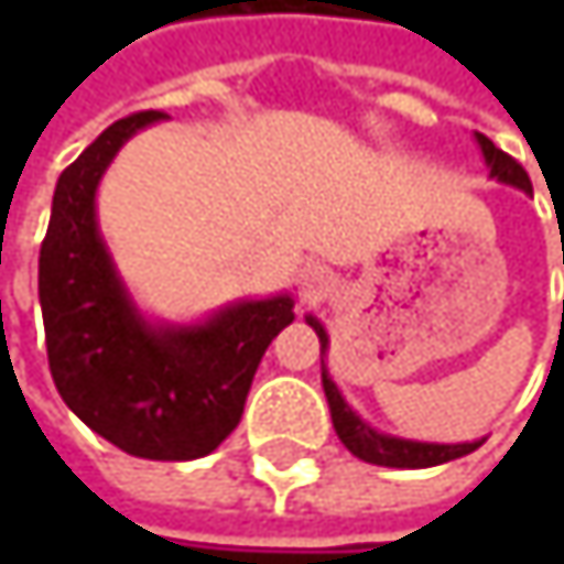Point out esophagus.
I'll return each instance as SVG.
<instances>
[{
	"label": "esophagus",
	"instance_id": "esophagus-1",
	"mask_svg": "<svg viewBox=\"0 0 564 564\" xmlns=\"http://www.w3.org/2000/svg\"><path fill=\"white\" fill-rule=\"evenodd\" d=\"M326 286H329V278H326V271L323 268H303V293L306 296H323L326 293Z\"/></svg>",
	"mask_w": 564,
	"mask_h": 564
}]
</instances>
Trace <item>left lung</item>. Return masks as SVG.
Returning a JSON list of instances; mask_svg holds the SVG:
<instances>
[{"instance_id": "obj_1", "label": "left lung", "mask_w": 564, "mask_h": 564, "mask_svg": "<svg viewBox=\"0 0 564 564\" xmlns=\"http://www.w3.org/2000/svg\"><path fill=\"white\" fill-rule=\"evenodd\" d=\"M477 143L484 150V160L490 166V175L497 182H507V185H516L522 188L525 195H532V182L525 170L503 153L500 147H494V140H487L484 133H477ZM306 323L316 329L319 336V356H326L329 349V336L323 329V323L316 316H306ZM323 392H326V401H329V414H333V427L339 434V441L366 464H379V467H401V470H417V467H437V464H447V460H457L464 454H474L480 441H467V444H427V441H408V437H392V434H382L376 427H369L349 404L346 398L339 394V389L333 386L329 372L323 369Z\"/></svg>"}]
</instances>
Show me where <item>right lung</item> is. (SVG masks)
Segmentation results:
<instances>
[{
    "mask_svg": "<svg viewBox=\"0 0 564 564\" xmlns=\"http://www.w3.org/2000/svg\"><path fill=\"white\" fill-rule=\"evenodd\" d=\"M156 120L166 113L117 120L61 172L39 254V300L64 404L133 457L195 460L238 427L261 356L293 323V300H241L195 326L140 316L100 238L94 198L117 150Z\"/></svg>",
    "mask_w": 564,
    "mask_h": 564,
    "instance_id": "add662e5",
    "label": "right lung"
}]
</instances>
